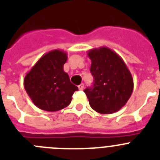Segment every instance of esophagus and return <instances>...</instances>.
<instances>
[{
    "label": "esophagus",
    "instance_id": "1",
    "mask_svg": "<svg viewBox=\"0 0 160 160\" xmlns=\"http://www.w3.org/2000/svg\"><path fill=\"white\" fill-rule=\"evenodd\" d=\"M78 88H79V90H80V91H82L83 89V83H81V84H80V85L78 86Z\"/></svg>",
    "mask_w": 160,
    "mask_h": 160
}]
</instances>
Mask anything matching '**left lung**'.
Listing matches in <instances>:
<instances>
[{"label": "left lung", "mask_w": 160, "mask_h": 160, "mask_svg": "<svg viewBox=\"0 0 160 160\" xmlns=\"http://www.w3.org/2000/svg\"><path fill=\"white\" fill-rule=\"evenodd\" d=\"M94 77L92 88L84 89L91 108L100 114H112L126 104L133 92L132 76L123 59L103 46L88 52Z\"/></svg>", "instance_id": "1"}]
</instances>
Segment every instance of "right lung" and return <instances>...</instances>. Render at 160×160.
I'll list each match as a JSON object with an SVG mask.
<instances>
[{
	"mask_svg": "<svg viewBox=\"0 0 160 160\" xmlns=\"http://www.w3.org/2000/svg\"><path fill=\"white\" fill-rule=\"evenodd\" d=\"M67 52L60 49L45 53L24 79V87L34 104L41 110L57 112L70 104L78 88L70 81L64 64Z\"/></svg>",
	"mask_w": 160,
	"mask_h": 160,
	"instance_id": "1",
	"label": "right lung"
}]
</instances>
